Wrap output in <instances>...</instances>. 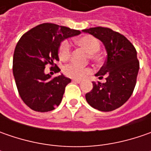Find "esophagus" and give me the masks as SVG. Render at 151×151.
<instances>
[{
    "instance_id": "esophagus-1",
    "label": "esophagus",
    "mask_w": 151,
    "mask_h": 151,
    "mask_svg": "<svg viewBox=\"0 0 151 151\" xmlns=\"http://www.w3.org/2000/svg\"><path fill=\"white\" fill-rule=\"evenodd\" d=\"M73 82H76V83H78V84H80V83H81V81H80V80H72Z\"/></svg>"
}]
</instances>
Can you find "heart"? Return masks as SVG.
<instances>
[{"instance_id": "heart-1", "label": "heart", "mask_w": 151, "mask_h": 151, "mask_svg": "<svg viewBox=\"0 0 151 151\" xmlns=\"http://www.w3.org/2000/svg\"><path fill=\"white\" fill-rule=\"evenodd\" d=\"M77 44L83 47L88 53H90V58L92 60H98L100 55H98V50L100 49L99 41L91 35H86L81 37L77 40ZM71 53V45L68 40H64L60 44L59 55L62 60H67ZM64 74L70 78L81 80L85 78L86 76L91 73V70L88 67H83L75 63L68 64L64 67Z\"/></svg>"}]
</instances>
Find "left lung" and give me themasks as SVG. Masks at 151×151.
Returning <instances> with one entry per match:
<instances>
[{
	"mask_svg": "<svg viewBox=\"0 0 151 151\" xmlns=\"http://www.w3.org/2000/svg\"><path fill=\"white\" fill-rule=\"evenodd\" d=\"M103 43L107 59L96 76H106V82H92V90L86 100L93 108L111 112L124 105L130 97L136 85L139 62L134 46L124 36L108 27H96L82 30Z\"/></svg>",
	"mask_w": 151,
	"mask_h": 151,
	"instance_id": "1",
	"label": "left lung"
}]
</instances>
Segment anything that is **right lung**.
<instances>
[{
  "label": "right lung",
  "instance_id": "add662e5",
  "mask_svg": "<svg viewBox=\"0 0 151 151\" xmlns=\"http://www.w3.org/2000/svg\"><path fill=\"white\" fill-rule=\"evenodd\" d=\"M79 30L43 23L24 33L15 48L12 70L22 100L36 112H49L60 104L65 86L71 80L60 75L52 77L45 74L50 66L55 73L60 71L59 50L65 38L80 34Z\"/></svg>",
  "mask_w": 151,
  "mask_h": 151
}]
</instances>
